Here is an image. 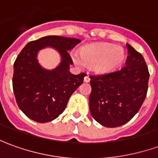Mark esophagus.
Masks as SVG:
<instances>
[{"mask_svg": "<svg viewBox=\"0 0 158 158\" xmlns=\"http://www.w3.org/2000/svg\"><path fill=\"white\" fill-rule=\"evenodd\" d=\"M89 80H90V79H89V75H86L85 77V79H84V81H85V82H86V83L89 82Z\"/></svg>", "mask_w": 158, "mask_h": 158, "instance_id": "esophagus-1", "label": "esophagus"}]
</instances>
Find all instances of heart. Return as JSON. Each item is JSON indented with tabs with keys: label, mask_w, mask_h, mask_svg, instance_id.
Here are the masks:
<instances>
[{
	"label": "heart",
	"mask_w": 158,
	"mask_h": 158,
	"mask_svg": "<svg viewBox=\"0 0 158 158\" xmlns=\"http://www.w3.org/2000/svg\"><path fill=\"white\" fill-rule=\"evenodd\" d=\"M73 60L76 65L85 64L93 67L97 72L105 73L119 66L124 59L123 50L112 44L100 43L87 45L81 49L80 54L73 53Z\"/></svg>",
	"instance_id": "1"
}]
</instances>
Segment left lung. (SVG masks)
<instances>
[{"label":"left lung","instance_id":"left-lung-1","mask_svg":"<svg viewBox=\"0 0 158 158\" xmlns=\"http://www.w3.org/2000/svg\"><path fill=\"white\" fill-rule=\"evenodd\" d=\"M125 66L118 70L90 75L89 111L102 125L114 128L128 123L146 97L149 71L139 52L126 44Z\"/></svg>","mask_w":158,"mask_h":158}]
</instances>
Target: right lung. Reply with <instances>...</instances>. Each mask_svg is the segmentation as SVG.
Returning <instances> with one entry per match:
<instances>
[{
	"label": "right lung",
	"instance_id": "1",
	"mask_svg": "<svg viewBox=\"0 0 158 158\" xmlns=\"http://www.w3.org/2000/svg\"><path fill=\"white\" fill-rule=\"evenodd\" d=\"M80 40L50 35L29 42L16 59L12 87L18 106L26 116L38 123L56 118L65 110L70 96L83 82L85 73L73 74L69 66L73 60L69 51ZM53 47L62 61L52 70L43 69L37 60L40 49Z\"/></svg>",
	"mask_w": 158,
	"mask_h": 158
}]
</instances>
